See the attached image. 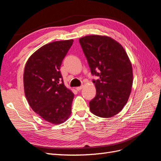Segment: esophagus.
<instances>
[{
  "instance_id": "1",
  "label": "esophagus",
  "mask_w": 161,
  "mask_h": 161,
  "mask_svg": "<svg viewBox=\"0 0 161 161\" xmlns=\"http://www.w3.org/2000/svg\"><path fill=\"white\" fill-rule=\"evenodd\" d=\"M82 87H83V86H78V87H76V90L77 91H80L82 89Z\"/></svg>"
}]
</instances>
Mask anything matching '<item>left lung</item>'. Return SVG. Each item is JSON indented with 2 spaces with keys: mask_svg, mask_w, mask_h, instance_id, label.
Segmentation results:
<instances>
[{
  "mask_svg": "<svg viewBox=\"0 0 161 161\" xmlns=\"http://www.w3.org/2000/svg\"><path fill=\"white\" fill-rule=\"evenodd\" d=\"M92 75L96 96L89 102L91 113L111 118L127 103L133 83L132 66L119 42L105 36L91 35L79 39Z\"/></svg>",
  "mask_w": 161,
  "mask_h": 161,
  "instance_id": "obj_1",
  "label": "left lung"
}]
</instances>
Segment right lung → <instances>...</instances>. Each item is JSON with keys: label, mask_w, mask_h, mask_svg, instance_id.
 I'll list each match as a JSON object with an SVG mask.
<instances>
[{"label": "right lung", "mask_w": 161, "mask_h": 161, "mask_svg": "<svg viewBox=\"0 0 161 161\" xmlns=\"http://www.w3.org/2000/svg\"><path fill=\"white\" fill-rule=\"evenodd\" d=\"M73 40L49 43L29 58L23 75L24 91L31 109L47 122L69 119L74 93L64 85L60 66Z\"/></svg>", "instance_id": "obj_1"}]
</instances>
